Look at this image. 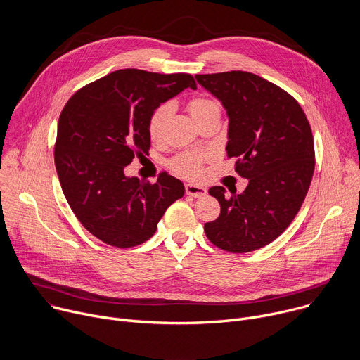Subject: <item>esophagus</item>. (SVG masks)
<instances>
[{"label": "esophagus", "mask_w": 360, "mask_h": 360, "mask_svg": "<svg viewBox=\"0 0 360 360\" xmlns=\"http://www.w3.org/2000/svg\"><path fill=\"white\" fill-rule=\"evenodd\" d=\"M185 192L186 195H191L193 198H202L203 195H207V188L196 185V184H186L185 185Z\"/></svg>", "instance_id": "obj_1"}]
</instances>
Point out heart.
Listing matches in <instances>:
<instances>
[{"label":"heart","mask_w":360,"mask_h":360,"mask_svg":"<svg viewBox=\"0 0 360 360\" xmlns=\"http://www.w3.org/2000/svg\"><path fill=\"white\" fill-rule=\"evenodd\" d=\"M188 111L196 124L208 120V118L221 115L218 102L211 98H207V96L192 98L188 102ZM171 114H172V107L169 104L160 105L155 111L150 114L149 121H148V134H149L150 139L161 138ZM203 160H207V155H205V153L186 152L174 160L172 167L181 175H185L189 178H196L200 174V165H202Z\"/></svg>","instance_id":"heart-1"}]
</instances>
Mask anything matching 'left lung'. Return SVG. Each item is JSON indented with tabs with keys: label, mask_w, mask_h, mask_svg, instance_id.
Masks as SVG:
<instances>
[{
	"label": "left lung",
	"mask_w": 360,
	"mask_h": 360,
	"mask_svg": "<svg viewBox=\"0 0 360 360\" xmlns=\"http://www.w3.org/2000/svg\"><path fill=\"white\" fill-rule=\"evenodd\" d=\"M228 115V157L248 186L242 193L212 186L221 215L205 224L218 248L245 253L275 240L293 221L311 186L315 148L309 122L293 96L243 71L195 77Z\"/></svg>",
	"instance_id": "left-lung-1"
}]
</instances>
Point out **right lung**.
I'll return each instance as SVG.
<instances>
[{
  "instance_id": "obj_1",
  "label": "right lung",
  "mask_w": 360,
  "mask_h": 360,
  "mask_svg": "<svg viewBox=\"0 0 360 360\" xmlns=\"http://www.w3.org/2000/svg\"><path fill=\"white\" fill-rule=\"evenodd\" d=\"M196 89L189 74L120 70L75 92L58 120L54 150L63 192L82 226L117 248L146 242L184 184L162 174L155 184L129 178L135 153H148V121L162 102Z\"/></svg>"
}]
</instances>
